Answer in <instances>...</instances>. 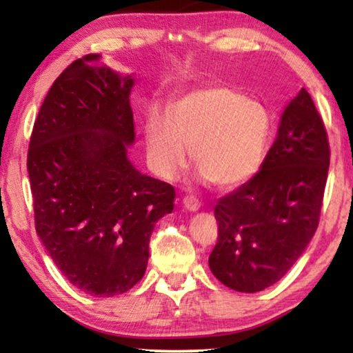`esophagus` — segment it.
<instances>
[{"mask_svg":"<svg viewBox=\"0 0 353 353\" xmlns=\"http://www.w3.org/2000/svg\"><path fill=\"white\" fill-rule=\"evenodd\" d=\"M183 205H185V209L190 212H197L201 209V202L192 196H186L185 199H183Z\"/></svg>","mask_w":353,"mask_h":353,"instance_id":"obj_1","label":"esophagus"}]
</instances>
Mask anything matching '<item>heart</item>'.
Listing matches in <instances>:
<instances>
[{
    "instance_id": "b5f03b06",
    "label": "heart",
    "mask_w": 353,
    "mask_h": 353,
    "mask_svg": "<svg viewBox=\"0 0 353 353\" xmlns=\"http://www.w3.org/2000/svg\"><path fill=\"white\" fill-rule=\"evenodd\" d=\"M273 119L265 104L236 86L214 83L180 96L170 108H154L144 139L152 170L172 180L188 167L191 149L204 181L238 188L249 181L267 154Z\"/></svg>"
}]
</instances>
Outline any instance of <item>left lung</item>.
Here are the masks:
<instances>
[{
  "instance_id": "left-lung-1",
  "label": "left lung",
  "mask_w": 353,
  "mask_h": 353,
  "mask_svg": "<svg viewBox=\"0 0 353 353\" xmlns=\"http://www.w3.org/2000/svg\"><path fill=\"white\" fill-rule=\"evenodd\" d=\"M330 144L305 88L289 101L257 175L215 205L214 276L238 292H259L286 274L315 234Z\"/></svg>"
}]
</instances>
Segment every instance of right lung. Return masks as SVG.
I'll return each instance as SVG.
<instances>
[{
  "instance_id": "add662e5",
  "label": "right lung",
  "mask_w": 353,
  "mask_h": 353,
  "mask_svg": "<svg viewBox=\"0 0 353 353\" xmlns=\"http://www.w3.org/2000/svg\"><path fill=\"white\" fill-rule=\"evenodd\" d=\"M133 86L99 54L72 62L48 91L28 146L38 238L69 283L94 297L144 276L154 226L175 199L128 159Z\"/></svg>"
}]
</instances>
